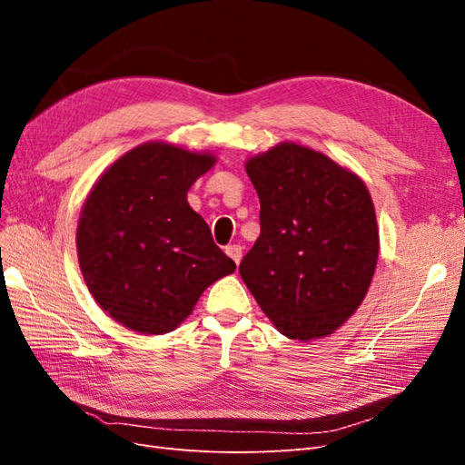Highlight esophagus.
Returning <instances> with one entry per match:
<instances>
[{"mask_svg": "<svg viewBox=\"0 0 465 465\" xmlns=\"http://www.w3.org/2000/svg\"><path fill=\"white\" fill-rule=\"evenodd\" d=\"M224 252H227L229 258L234 260L236 265L241 263V260H242V248L241 246H238V244H229L227 248H224Z\"/></svg>", "mask_w": 465, "mask_h": 465, "instance_id": "34e87169", "label": "esophagus"}]
</instances>
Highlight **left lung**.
Segmentation results:
<instances>
[{"mask_svg": "<svg viewBox=\"0 0 465 465\" xmlns=\"http://www.w3.org/2000/svg\"><path fill=\"white\" fill-rule=\"evenodd\" d=\"M260 238L241 272L265 316L291 340L333 333L367 294L378 227L364 182L326 154L281 143L246 163Z\"/></svg>", "mask_w": 465, "mask_h": 465, "instance_id": "left-lung-1", "label": "left lung"}]
</instances>
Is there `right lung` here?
Listing matches in <instances>:
<instances>
[{
	"instance_id": "right-lung-1",
	"label": "right lung",
	"mask_w": 465,
	"mask_h": 465,
	"mask_svg": "<svg viewBox=\"0 0 465 465\" xmlns=\"http://www.w3.org/2000/svg\"><path fill=\"white\" fill-rule=\"evenodd\" d=\"M213 163V154L145 143L91 190L77 224L79 267L94 301L125 328L173 331L211 283L236 270L186 200Z\"/></svg>"
}]
</instances>
